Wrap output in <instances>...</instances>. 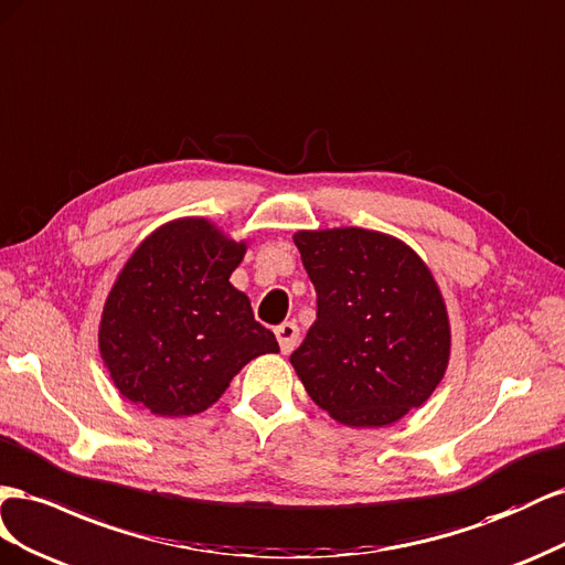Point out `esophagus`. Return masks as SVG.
<instances>
[{
  "label": "esophagus",
  "mask_w": 565,
  "mask_h": 565,
  "mask_svg": "<svg viewBox=\"0 0 565 565\" xmlns=\"http://www.w3.org/2000/svg\"><path fill=\"white\" fill-rule=\"evenodd\" d=\"M274 333H277V341H279V348L284 354L294 352V348L300 341V329L294 324V321H284V324L274 329Z\"/></svg>",
  "instance_id": "esophagus-1"
}]
</instances>
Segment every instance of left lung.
Listing matches in <instances>:
<instances>
[{
  "mask_svg": "<svg viewBox=\"0 0 565 565\" xmlns=\"http://www.w3.org/2000/svg\"><path fill=\"white\" fill-rule=\"evenodd\" d=\"M317 319L291 354L305 391L335 422L388 426L445 376L449 321L428 267L402 241L345 227L294 236Z\"/></svg>",
  "mask_w": 565,
  "mask_h": 565,
  "instance_id": "obj_1",
  "label": "left lung"
}]
</instances>
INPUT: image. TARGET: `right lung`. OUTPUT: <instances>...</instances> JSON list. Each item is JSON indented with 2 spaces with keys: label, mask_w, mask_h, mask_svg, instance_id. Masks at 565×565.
Returning a JSON list of instances; mask_svg holds the SVG:
<instances>
[{
  "label": "right lung",
  "mask_w": 565,
  "mask_h": 565,
  "mask_svg": "<svg viewBox=\"0 0 565 565\" xmlns=\"http://www.w3.org/2000/svg\"><path fill=\"white\" fill-rule=\"evenodd\" d=\"M246 244L205 220H177L127 260L106 300L99 350L122 397L158 416H191L257 354L279 352L230 284Z\"/></svg>",
  "instance_id": "add662e5"
}]
</instances>
